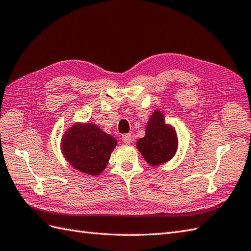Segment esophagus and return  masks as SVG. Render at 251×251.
<instances>
[{
  "label": "esophagus",
  "instance_id": "1",
  "mask_svg": "<svg viewBox=\"0 0 251 251\" xmlns=\"http://www.w3.org/2000/svg\"><path fill=\"white\" fill-rule=\"evenodd\" d=\"M122 141H123V142L125 143V144H129L130 142H131V134H129V133H126V134H123V136H122Z\"/></svg>",
  "mask_w": 251,
  "mask_h": 251
}]
</instances>
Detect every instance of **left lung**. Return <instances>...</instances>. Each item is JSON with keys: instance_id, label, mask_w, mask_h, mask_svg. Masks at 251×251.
<instances>
[{"instance_id": "left-lung-1", "label": "left lung", "mask_w": 251, "mask_h": 251, "mask_svg": "<svg viewBox=\"0 0 251 251\" xmlns=\"http://www.w3.org/2000/svg\"><path fill=\"white\" fill-rule=\"evenodd\" d=\"M177 146L174 128L165 124L163 114L156 110L147 123L145 137L137 142L138 150L147 163L159 165L174 157Z\"/></svg>"}]
</instances>
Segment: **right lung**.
<instances>
[{"label":"right lung","instance_id":"obj_1","mask_svg":"<svg viewBox=\"0 0 251 251\" xmlns=\"http://www.w3.org/2000/svg\"><path fill=\"white\" fill-rule=\"evenodd\" d=\"M117 140L92 123L75 124L61 140L64 158L74 169L89 175H100L105 170Z\"/></svg>","mask_w":251,"mask_h":251}]
</instances>
